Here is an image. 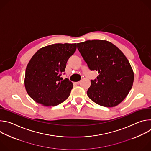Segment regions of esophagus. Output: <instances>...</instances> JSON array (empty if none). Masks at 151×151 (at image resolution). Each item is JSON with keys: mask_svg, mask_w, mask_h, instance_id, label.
<instances>
[{"mask_svg": "<svg viewBox=\"0 0 151 151\" xmlns=\"http://www.w3.org/2000/svg\"><path fill=\"white\" fill-rule=\"evenodd\" d=\"M80 82H80V81H78V82H76V84H78V85H79V83H80Z\"/></svg>", "mask_w": 151, "mask_h": 151, "instance_id": "34e87169", "label": "esophagus"}]
</instances>
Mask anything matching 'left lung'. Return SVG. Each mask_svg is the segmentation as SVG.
Wrapping results in <instances>:
<instances>
[{"label":"left lung","instance_id":"8db88e82","mask_svg":"<svg viewBox=\"0 0 151 151\" xmlns=\"http://www.w3.org/2000/svg\"><path fill=\"white\" fill-rule=\"evenodd\" d=\"M78 49L91 70L99 74L91 81L88 97L107 107L119 104L131 90L134 73L128 59L111 42L94 39L78 43Z\"/></svg>","mask_w":151,"mask_h":151}]
</instances>
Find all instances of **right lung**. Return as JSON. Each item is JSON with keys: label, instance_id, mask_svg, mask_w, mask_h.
Here are the masks:
<instances>
[{"label": "right lung", "instance_id": "obj_1", "mask_svg": "<svg viewBox=\"0 0 151 151\" xmlns=\"http://www.w3.org/2000/svg\"><path fill=\"white\" fill-rule=\"evenodd\" d=\"M76 47V44H52L40 48L32 57L26 69L24 85L36 103L54 106L69 97L73 85L60 76Z\"/></svg>", "mask_w": 151, "mask_h": 151}]
</instances>
